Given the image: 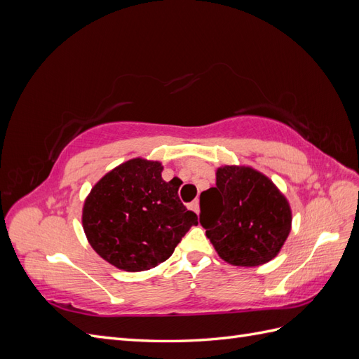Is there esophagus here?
Segmentation results:
<instances>
[{
    "mask_svg": "<svg viewBox=\"0 0 359 359\" xmlns=\"http://www.w3.org/2000/svg\"><path fill=\"white\" fill-rule=\"evenodd\" d=\"M190 208L196 212V214H199V211H201V206H199V201L196 199V201H193L191 203H190Z\"/></svg>",
    "mask_w": 359,
    "mask_h": 359,
    "instance_id": "esophagus-1",
    "label": "esophagus"
}]
</instances>
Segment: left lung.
Masks as SVG:
<instances>
[{
	"label": "left lung",
	"instance_id": "8db88e82",
	"mask_svg": "<svg viewBox=\"0 0 359 359\" xmlns=\"http://www.w3.org/2000/svg\"><path fill=\"white\" fill-rule=\"evenodd\" d=\"M201 224L217 255L235 266H259L274 259L292 227L285 194L250 166H222L215 187L201 194Z\"/></svg>",
	"mask_w": 359,
	"mask_h": 359
}]
</instances>
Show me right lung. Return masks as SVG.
Returning <instances> with one entry per match:
<instances>
[{
  "instance_id": "add662e5",
  "label": "right lung",
  "mask_w": 359,
  "mask_h": 359,
  "mask_svg": "<svg viewBox=\"0 0 359 359\" xmlns=\"http://www.w3.org/2000/svg\"><path fill=\"white\" fill-rule=\"evenodd\" d=\"M161 172L160 161L132 158L107 172L83 202L86 240L118 269L137 273L165 262L198 224L178 198V184Z\"/></svg>"
}]
</instances>
